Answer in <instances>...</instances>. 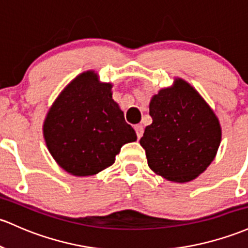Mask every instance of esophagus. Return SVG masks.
I'll list each match as a JSON object with an SVG mask.
<instances>
[{"mask_svg": "<svg viewBox=\"0 0 248 248\" xmlns=\"http://www.w3.org/2000/svg\"><path fill=\"white\" fill-rule=\"evenodd\" d=\"M135 132H137V135H138V139H140L141 137H142L143 134V126L142 124H137V126L134 127Z\"/></svg>", "mask_w": 248, "mask_h": 248, "instance_id": "34e87169", "label": "esophagus"}]
</instances>
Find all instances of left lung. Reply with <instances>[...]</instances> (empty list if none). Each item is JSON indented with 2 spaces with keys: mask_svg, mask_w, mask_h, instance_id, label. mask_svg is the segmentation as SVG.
<instances>
[{
  "mask_svg": "<svg viewBox=\"0 0 248 248\" xmlns=\"http://www.w3.org/2000/svg\"><path fill=\"white\" fill-rule=\"evenodd\" d=\"M152 124L140 145L152 170L174 182L197 178L211 165L221 140V128L213 110L193 87L176 80L161 89L149 103Z\"/></svg>",
  "mask_w": 248,
  "mask_h": 248,
  "instance_id": "left-lung-1",
  "label": "left lung"
}]
</instances>
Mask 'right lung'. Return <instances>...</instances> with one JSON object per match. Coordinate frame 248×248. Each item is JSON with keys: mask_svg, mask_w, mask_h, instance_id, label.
Instances as JSON below:
<instances>
[{"mask_svg": "<svg viewBox=\"0 0 248 248\" xmlns=\"http://www.w3.org/2000/svg\"><path fill=\"white\" fill-rule=\"evenodd\" d=\"M111 84L94 72L74 78L51 106L43 126L56 162L78 176L94 175L115 161L124 143L137 140L124 111L111 99Z\"/></svg>", "mask_w": 248, "mask_h": 248, "instance_id": "obj_1", "label": "right lung"}]
</instances>
